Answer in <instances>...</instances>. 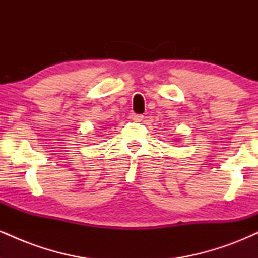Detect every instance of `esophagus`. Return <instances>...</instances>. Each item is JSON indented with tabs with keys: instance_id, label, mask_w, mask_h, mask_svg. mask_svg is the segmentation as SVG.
<instances>
[{
	"instance_id": "34e87169",
	"label": "esophagus",
	"mask_w": 258,
	"mask_h": 258,
	"mask_svg": "<svg viewBox=\"0 0 258 258\" xmlns=\"http://www.w3.org/2000/svg\"><path fill=\"white\" fill-rule=\"evenodd\" d=\"M143 115H138V114H132L131 115V119L133 121H136V122H141L142 120H143Z\"/></svg>"
}]
</instances>
